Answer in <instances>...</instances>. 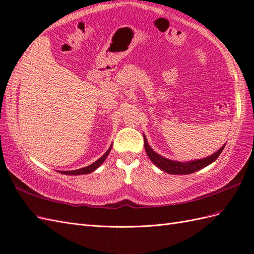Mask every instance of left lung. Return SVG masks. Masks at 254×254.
Instances as JSON below:
<instances>
[{"mask_svg":"<svg viewBox=\"0 0 254 254\" xmlns=\"http://www.w3.org/2000/svg\"><path fill=\"white\" fill-rule=\"evenodd\" d=\"M144 143H145V150L150 160L154 162L159 169L170 174H190V173L196 172V171L200 169H203L204 167H207L213 161H215L217 157L221 155L224 147H225V145H223L219 150L214 152L213 155H211L204 159H199V160H192V161H187V162H181V161L170 160V159L164 158L159 154H157V152H155L152 150L151 147L148 145V141H147L145 135H144Z\"/></svg>","mask_w":254,"mask_h":254,"instance_id":"1","label":"left lung"}]
</instances>
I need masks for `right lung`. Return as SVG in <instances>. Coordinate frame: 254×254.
<instances>
[{"label":"right lung","instance_id":"add662e5","mask_svg":"<svg viewBox=\"0 0 254 254\" xmlns=\"http://www.w3.org/2000/svg\"><path fill=\"white\" fill-rule=\"evenodd\" d=\"M111 147H113V144L110 145V147H109V149L105 152V154L100 157L97 161H95L94 163H92V164H90V166H87V167H85V168H82V169H78V170H73V171H60L61 173H63V174H66V175H81V174H88V173H92L93 171H95L100 164H102L105 160H106V158L108 157V155H109V152H110V150H111Z\"/></svg>","mask_w":254,"mask_h":254}]
</instances>
